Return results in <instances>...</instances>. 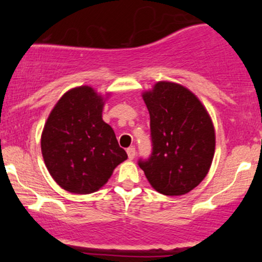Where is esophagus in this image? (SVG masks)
Returning a JSON list of instances; mask_svg holds the SVG:
<instances>
[{
	"label": "esophagus",
	"instance_id": "1",
	"mask_svg": "<svg viewBox=\"0 0 262 262\" xmlns=\"http://www.w3.org/2000/svg\"><path fill=\"white\" fill-rule=\"evenodd\" d=\"M127 154H128L129 160H133L134 156H135V148H134V146H130V148L127 149Z\"/></svg>",
	"mask_w": 262,
	"mask_h": 262
}]
</instances>
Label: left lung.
Returning <instances> with one entry per match:
<instances>
[{
  "label": "left lung",
  "instance_id": "8db88e82",
  "mask_svg": "<svg viewBox=\"0 0 262 262\" xmlns=\"http://www.w3.org/2000/svg\"><path fill=\"white\" fill-rule=\"evenodd\" d=\"M150 114L152 152L139 160L151 187L182 196L207 176L215 150V132L206 107L187 87L159 81L143 92Z\"/></svg>",
  "mask_w": 262,
  "mask_h": 262
}]
</instances>
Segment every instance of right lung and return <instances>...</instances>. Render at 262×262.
Here are the masks:
<instances>
[{"mask_svg":"<svg viewBox=\"0 0 262 262\" xmlns=\"http://www.w3.org/2000/svg\"><path fill=\"white\" fill-rule=\"evenodd\" d=\"M108 96L91 86L74 87L60 97L44 124L40 146L45 166L71 193L98 191L128 158L112 127L102 119Z\"/></svg>","mask_w":262,"mask_h":262,"instance_id":"1","label":"right lung"}]
</instances>
